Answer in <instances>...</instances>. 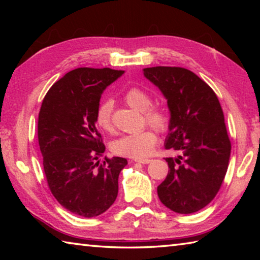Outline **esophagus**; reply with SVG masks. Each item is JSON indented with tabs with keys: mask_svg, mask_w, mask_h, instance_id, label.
<instances>
[{
	"mask_svg": "<svg viewBox=\"0 0 260 260\" xmlns=\"http://www.w3.org/2000/svg\"><path fill=\"white\" fill-rule=\"evenodd\" d=\"M134 161L136 162H140V164H149L151 160L150 159H135Z\"/></svg>",
	"mask_w": 260,
	"mask_h": 260,
	"instance_id": "esophagus-1",
	"label": "esophagus"
}]
</instances>
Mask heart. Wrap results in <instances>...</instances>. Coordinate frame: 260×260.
Segmentation results:
<instances>
[{
  "label": "heart",
  "mask_w": 260,
  "mask_h": 260,
  "mask_svg": "<svg viewBox=\"0 0 260 260\" xmlns=\"http://www.w3.org/2000/svg\"><path fill=\"white\" fill-rule=\"evenodd\" d=\"M126 103L138 111H143V118L149 125H151L158 131H165L170 124V117L166 110L159 107H150L151 98L147 91L139 87H132L124 95ZM113 101L105 99L99 104L96 109L95 120L96 124L103 131L112 132ZM157 142V135L152 128H144L136 133L127 134L120 139L114 141L112 144V151L116 155L131 157V158H144L149 156Z\"/></svg>",
  "instance_id": "b5f03b06"
}]
</instances>
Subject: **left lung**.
I'll return each instance as SVG.
<instances>
[{
  "label": "left lung",
  "instance_id": "8db88e82",
  "mask_svg": "<svg viewBox=\"0 0 260 260\" xmlns=\"http://www.w3.org/2000/svg\"><path fill=\"white\" fill-rule=\"evenodd\" d=\"M143 74L167 100L165 148L179 152L165 159L170 170L158 197L177 213L197 212L217 195L228 169L232 146L221 105L212 88L187 69L147 68Z\"/></svg>",
  "mask_w": 260,
  "mask_h": 260
}]
</instances>
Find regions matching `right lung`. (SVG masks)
Wrapping results in <instances>:
<instances>
[{"mask_svg":"<svg viewBox=\"0 0 260 260\" xmlns=\"http://www.w3.org/2000/svg\"><path fill=\"white\" fill-rule=\"evenodd\" d=\"M124 71L79 68L55 82L39 113L38 138L48 186L70 212L93 218L105 212L118 195V178L127 165L105 157L95 114L103 90Z\"/></svg>","mask_w":260,"mask_h":260,"instance_id":"right-lung-1","label":"right lung"}]
</instances>
